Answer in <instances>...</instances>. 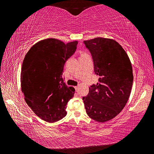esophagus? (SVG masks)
Instances as JSON below:
<instances>
[{
    "label": "esophagus",
    "mask_w": 154,
    "mask_h": 154,
    "mask_svg": "<svg viewBox=\"0 0 154 154\" xmlns=\"http://www.w3.org/2000/svg\"><path fill=\"white\" fill-rule=\"evenodd\" d=\"M75 89L76 90V92H78V89H79V86H75Z\"/></svg>",
    "instance_id": "obj_1"
}]
</instances>
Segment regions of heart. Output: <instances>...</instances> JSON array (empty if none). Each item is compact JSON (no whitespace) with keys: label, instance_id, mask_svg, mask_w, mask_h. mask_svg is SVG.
Listing matches in <instances>:
<instances>
[{"label":"heart","instance_id":"obj_1","mask_svg":"<svg viewBox=\"0 0 154 154\" xmlns=\"http://www.w3.org/2000/svg\"><path fill=\"white\" fill-rule=\"evenodd\" d=\"M83 55H87V54H85V53H83V54H82V56H83Z\"/></svg>","mask_w":154,"mask_h":154}]
</instances>
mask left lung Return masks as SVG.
I'll list each match as a JSON object with an SVG mask.
<instances>
[{"instance_id": "1", "label": "left lung", "mask_w": 154, "mask_h": 154, "mask_svg": "<svg viewBox=\"0 0 154 154\" xmlns=\"http://www.w3.org/2000/svg\"><path fill=\"white\" fill-rule=\"evenodd\" d=\"M90 52L98 82L92 84L83 96L85 111L99 122L111 120L120 113L131 92L133 74L130 59L116 41L102 37L84 41Z\"/></svg>"}]
</instances>
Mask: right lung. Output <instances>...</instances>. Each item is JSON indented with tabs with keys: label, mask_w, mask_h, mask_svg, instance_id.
Instances as JSON below:
<instances>
[{
	"label": "right lung",
	"mask_w": 154,
	"mask_h": 154,
	"mask_svg": "<svg viewBox=\"0 0 154 154\" xmlns=\"http://www.w3.org/2000/svg\"><path fill=\"white\" fill-rule=\"evenodd\" d=\"M77 43L47 38L34 45L26 54L21 72L22 91L27 105L44 121L53 123L66 116L67 103L75 90L65 84L62 73Z\"/></svg>",
	"instance_id": "right-lung-1"
}]
</instances>
